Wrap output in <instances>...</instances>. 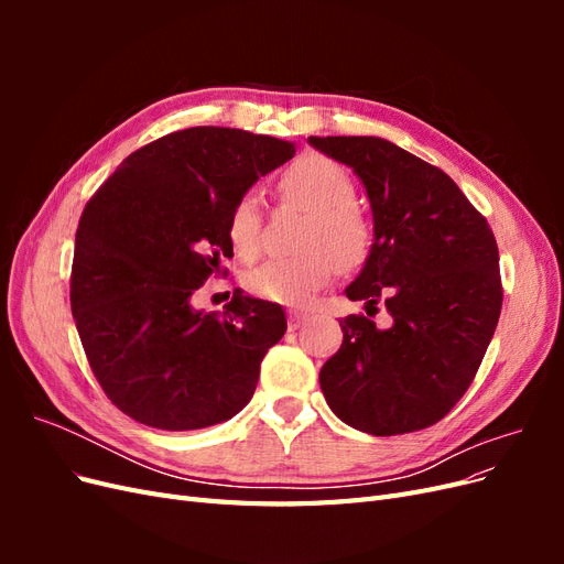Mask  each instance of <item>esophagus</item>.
<instances>
[{
	"instance_id": "1",
	"label": "esophagus",
	"mask_w": 564,
	"mask_h": 564,
	"mask_svg": "<svg viewBox=\"0 0 564 564\" xmlns=\"http://www.w3.org/2000/svg\"><path fill=\"white\" fill-rule=\"evenodd\" d=\"M305 319H308V313H303V311H289L286 313L289 329H299Z\"/></svg>"
}]
</instances>
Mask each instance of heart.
Listing matches in <instances>:
<instances>
[{
    "instance_id": "heart-1",
    "label": "heart",
    "mask_w": 564,
    "mask_h": 564,
    "mask_svg": "<svg viewBox=\"0 0 564 564\" xmlns=\"http://www.w3.org/2000/svg\"><path fill=\"white\" fill-rule=\"evenodd\" d=\"M280 193L311 212L301 235L305 251L265 261L249 272L247 286L265 301L305 305L334 280L336 270L350 272L369 259L373 224L355 204V183L346 169L327 158L305 155L294 162L280 178ZM228 237L240 259H259L263 247L259 195L245 193L235 202Z\"/></svg>"
}]
</instances>
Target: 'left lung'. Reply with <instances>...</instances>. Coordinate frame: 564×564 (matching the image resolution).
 <instances>
[{
    "mask_svg": "<svg viewBox=\"0 0 564 564\" xmlns=\"http://www.w3.org/2000/svg\"><path fill=\"white\" fill-rule=\"evenodd\" d=\"M362 178L373 249L350 301L393 317L340 319L344 344L319 369L332 412L369 435L423 431L473 383L503 303L499 249L487 218L442 169L377 135H311Z\"/></svg>",
    "mask_w": 564,
    "mask_h": 564,
    "instance_id": "left-lung-1",
    "label": "left lung"
}]
</instances>
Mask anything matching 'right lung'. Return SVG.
I'll return each mask as SVG.
<instances>
[{
    "label": "right lung",
    "instance_id": "right-lung-1",
    "mask_svg": "<svg viewBox=\"0 0 564 564\" xmlns=\"http://www.w3.org/2000/svg\"><path fill=\"white\" fill-rule=\"evenodd\" d=\"M294 152L242 129H183L131 152L87 202L70 305L119 412L150 429L197 431L251 400L268 348L286 332L282 308L235 294L224 315H204L191 301L232 256L235 202Z\"/></svg>",
    "mask_w": 564,
    "mask_h": 564
}]
</instances>
